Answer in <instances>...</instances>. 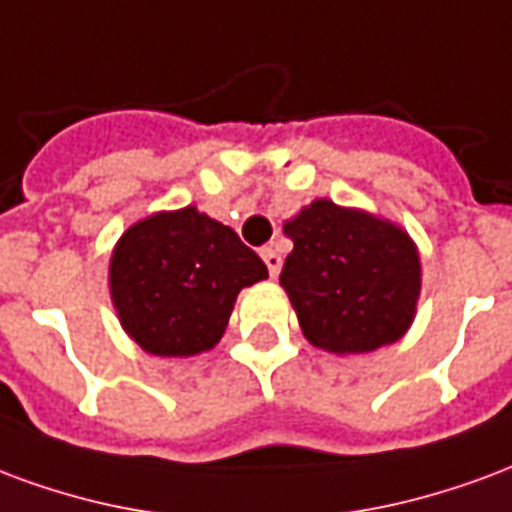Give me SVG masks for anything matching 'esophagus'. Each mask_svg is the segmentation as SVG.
Masks as SVG:
<instances>
[{"label": "esophagus", "instance_id": "obj_1", "mask_svg": "<svg viewBox=\"0 0 512 512\" xmlns=\"http://www.w3.org/2000/svg\"><path fill=\"white\" fill-rule=\"evenodd\" d=\"M261 259H264V264H267V270H270L272 278H275V275L281 272V253L275 251L272 245H267V248H261Z\"/></svg>", "mask_w": 512, "mask_h": 512}]
</instances>
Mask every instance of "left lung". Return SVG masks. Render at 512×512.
I'll return each instance as SVG.
<instances>
[{
  "mask_svg": "<svg viewBox=\"0 0 512 512\" xmlns=\"http://www.w3.org/2000/svg\"><path fill=\"white\" fill-rule=\"evenodd\" d=\"M283 231L294 251L281 286L313 346L363 354L409 330L420 297V253L401 226L316 199Z\"/></svg>",
  "mask_w": 512,
  "mask_h": 512,
  "instance_id": "8db88e82",
  "label": "left lung"
}]
</instances>
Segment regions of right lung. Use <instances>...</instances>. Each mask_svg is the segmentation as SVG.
Here are the masks:
<instances>
[{
	"instance_id": "1",
	"label": "right lung",
	"mask_w": 512,
	"mask_h": 512,
	"mask_svg": "<svg viewBox=\"0 0 512 512\" xmlns=\"http://www.w3.org/2000/svg\"><path fill=\"white\" fill-rule=\"evenodd\" d=\"M264 278L267 264L237 231L196 207L133 223L108 267L111 302L125 333L158 357L212 349L240 289Z\"/></svg>"
}]
</instances>
